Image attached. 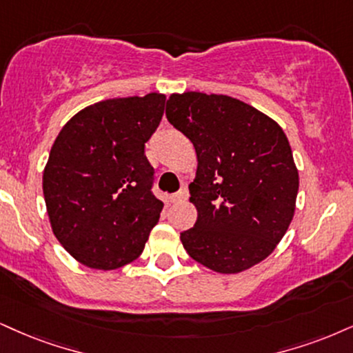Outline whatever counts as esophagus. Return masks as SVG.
Instances as JSON below:
<instances>
[{
    "label": "esophagus",
    "mask_w": 353,
    "mask_h": 353,
    "mask_svg": "<svg viewBox=\"0 0 353 353\" xmlns=\"http://www.w3.org/2000/svg\"><path fill=\"white\" fill-rule=\"evenodd\" d=\"M186 198H188V191L183 188V190L178 191V193L172 194V196H170V201H172V203H183V201H186Z\"/></svg>",
    "instance_id": "34e87169"
}]
</instances>
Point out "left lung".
<instances>
[{
	"instance_id": "left-lung-1",
	"label": "left lung",
	"mask_w": 353,
	"mask_h": 353,
	"mask_svg": "<svg viewBox=\"0 0 353 353\" xmlns=\"http://www.w3.org/2000/svg\"><path fill=\"white\" fill-rule=\"evenodd\" d=\"M167 119L196 150L190 188L196 223L185 250L212 272H245L272 254L296 210L299 175L280 124L241 99L199 91L170 94Z\"/></svg>"
}]
</instances>
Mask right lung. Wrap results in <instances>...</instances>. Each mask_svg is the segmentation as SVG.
Returning <instances> with one entry per match:
<instances>
[{
	"label": "right lung",
	"instance_id": "obj_1",
	"mask_svg": "<svg viewBox=\"0 0 353 353\" xmlns=\"http://www.w3.org/2000/svg\"><path fill=\"white\" fill-rule=\"evenodd\" d=\"M167 97L112 98L90 104L63 125L42 175L57 241L77 262L116 270L142 254L163 203L152 194L145 157Z\"/></svg>",
	"mask_w": 353,
	"mask_h": 353
}]
</instances>
